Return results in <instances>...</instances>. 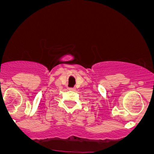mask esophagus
<instances>
[{"label": "esophagus", "mask_w": 154, "mask_h": 154, "mask_svg": "<svg viewBox=\"0 0 154 154\" xmlns=\"http://www.w3.org/2000/svg\"><path fill=\"white\" fill-rule=\"evenodd\" d=\"M68 89H69L70 91H74V90H75V88H74V87H71V88H69Z\"/></svg>", "instance_id": "obj_1"}]
</instances>
